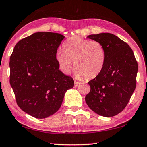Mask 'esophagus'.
Returning <instances> with one entry per match:
<instances>
[{
    "label": "esophagus",
    "instance_id": "1",
    "mask_svg": "<svg viewBox=\"0 0 147 147\" xmlns=\"http://www.w3.org/2000/svg\"><path fill=\"white\" fill-rule=\"evenodd\" d=\"M80 84H81V82H79L75 81V82H74V86H78Z\"/></svg>",
    "mask_w": 147,
    "mask_h": 147
}]
</instances>
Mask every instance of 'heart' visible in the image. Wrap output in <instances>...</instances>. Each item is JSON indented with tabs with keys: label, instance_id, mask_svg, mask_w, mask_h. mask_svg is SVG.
Masks as SVG:
<instances>
[{
	"label": "heart",
	"instance_id": "1",
	"mask_svg": "<svg viewBox=\"0 0 147 147\" xmlns=\"http://www.w3.org/2000/svg\"><path fill=\"white\" fill-rule=\"evenodd\" d=\"M63 52L58 51L56 61L60 69L68 74L74 66L77 78H94L103 69L106 53L103 45L96 40L72 37L63 45Z\"/></svg>",
	"mask_w": 147,
	"mask_h": 147
}]
</instances>
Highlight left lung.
Returning a JSON list of instances; mask_svg holds the SVG:
<instances>
[{
	"label": "left lung",
	"instance_id": "8db88e82",
	"mask_svg": "<svg viewBox=\"0 0 147 147\" xmlns=\"http://www.w3.org/2000/svg\"><path fill=\"white\" fill-rule=\"evenodd\" d=\"M87 38L103 45L106 59L101 72L88 82L86 102L98 115L113 117L124 109L136 88L138 63L132 49L117 36L100 33Z\"/></svg>",
	"mask_w": 147,
	"mask_h": 147
}]
</instances>
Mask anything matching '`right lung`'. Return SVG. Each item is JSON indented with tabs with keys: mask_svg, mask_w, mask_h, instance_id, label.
<instances>
[{
	"mask_svg": "<svg viewBox=\"0 0 147 147\" xmlns=\"http://www.w3.org/2000/svg\"><path fill=\"white\" fill-rule=\"evenodd\" d=\"M65 38L53 32H36L19 41L10 57V84L18 106L38 119L59 109L73 78L59 70L57 49Z\"/></svg>",
	"mask_w": 147,
	"mask_h": 147,
	"instance_id": "1",
	"label": "right lung"
}]
</instances>
